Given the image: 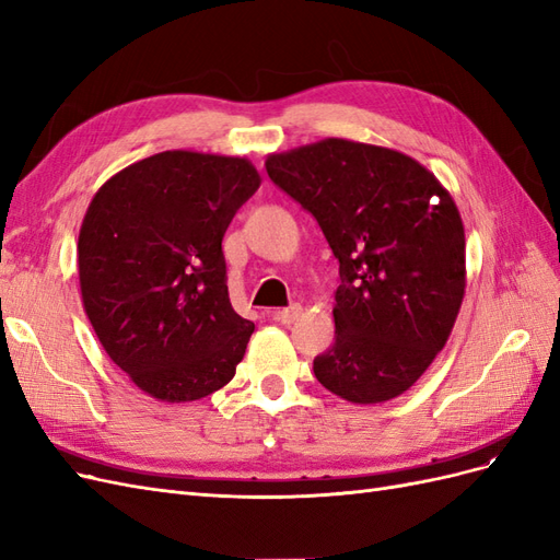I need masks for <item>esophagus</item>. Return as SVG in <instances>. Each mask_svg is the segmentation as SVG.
Here are the masks:
<instances>
[{
  "mask_svg": "<svg viewBox=\"0 0 560 560\" xmlns=\"http://www.w3.org/2000/svg\"><path fill=\"white\" fill-rule=\"evenodd\" d=\"M301 313H303V308L299 306V303H294V306H290V308L276 311V313H273V319L280 322V325H292V322H296V319L301 317Z\"/></svg>",
  "mask_w": 560,
  "mask_h": 560,
  "instance_id": "1",
  "label": "esophagus"
}]
</instances>
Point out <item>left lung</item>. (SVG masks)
Segmentation results:
<instances>
[{
    "instance_id": "left-lung-1",
    "label": "left lung",
    "mask_w": 560,
    "mask_h": 560,
    "mask_svg": "<svg viewBox=\"0 0 560 560\" xmlns=\"http://www.w3.org/2000/svg\"><path fill=\"white\" fill-rule=\"evenodd\" d=\"M338 259L334 346L315 378L352 404L406 393L448 341L465 296V226L451 194L401 151L327 138L270 154Z\"/></svg>"
}]
</instances>
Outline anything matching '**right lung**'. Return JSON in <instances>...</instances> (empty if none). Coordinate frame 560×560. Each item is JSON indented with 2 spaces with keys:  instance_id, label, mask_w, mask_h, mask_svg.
Returning <instances> with one entry per match:
<instances>
[{
  "instance_id": "obj_1",
  "label": "right lung",
  "mask_w": 560,
  "mask_h": 560,
  "mask_svg": "<svg viewBox=\"0 0 560 560\" xmlns=\"http://www.w3.org/2000/svg\"><path fill=\"white\" fill-rule=\"evenodd\" d=\"M259 184L247 159L175 149L93 196L77 245L83 311L144 395L196 401L235 376L254 325L229 301L222 238Z\"/></svg>"
}]
</instances>
